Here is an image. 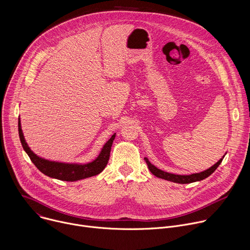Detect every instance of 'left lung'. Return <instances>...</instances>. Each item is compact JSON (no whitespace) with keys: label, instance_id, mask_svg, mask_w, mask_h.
Listing matches in <instances>:
<instances>
[{"label":"left lung","instance_id":"obj_1","mask_svg":"<svg viewBox=\"0 0 250 250\" xmlns=\"http://www.w3.org/2000/svg\"><path fill=\"white\" fill-rule=\"evenodd\" d=\"M224 158V157H223ZM223 158L220 159L215 165L211 166L210 168L205 170L204 172H201V173H196V174H192V175H175V174H171V173H167V172H164L158 168H156L155 166H153L149 161L148 159L146 158V161L147 163V166H148V169L150 170V172L158 177V178H162V179H165V180H168V181H172V182H175V183H180V184H189V183H193V182H196V181H201L203 179H205V178L208 177L210 174H212L213 172L216 171V169L219 167V165L222 163L223 161Z\"/></svg>","mask_w":250,"mask_h":250}]
</instances>
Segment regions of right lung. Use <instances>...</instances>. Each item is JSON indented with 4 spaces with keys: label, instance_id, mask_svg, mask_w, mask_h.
Returning a JSON list of instances; mask_svg holds the SVG:
<instances>
[{
    "label": "right lung",
    "instance_id": "obj_1",
    "mask_svg": "<svg viewBox=\"0 0 250 250\" xmlns=\"http://www.w3.org/2000/svg\"><path fill=\"white\" fill-rule=\"evenodd\" d=\"M19 134H20V139L23 149L29 156L32 163L37 166V168L46 176L55 178V179L62 180V181H77V180L85 179V178H89L101 173L109 161L111 147L116 136V133L112 135V137L108 140V142L104 146L100 155L96 160L88 164L79 165V164H65V163L52 162V161L44 160L35 155L26 145V142L23 138L21 128L20 122H19Z\"/></svg>",
    "mask_w": 250,
    "mask_h": 250
}]
</instances>
